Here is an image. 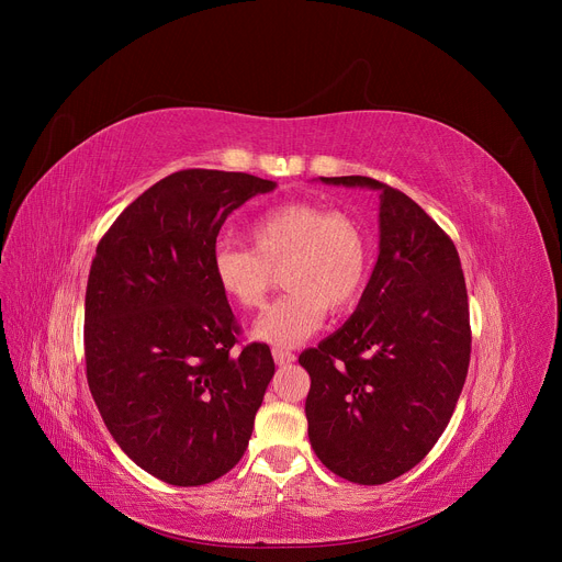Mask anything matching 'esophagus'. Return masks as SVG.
I'll list each match as a JSON object with an SVG mask.
<instances>
[{"label": "esophagus", "mask_w": 562, "mask_h": 562, "mask_svg": "<svg viewBox=\"0 0 562 562\" xmlns=\"http://www.w3.org/2000/svg\"><path fill=\"white\" fill-rule=\"evenodd\" d=\"M273 360H276L278 367H286V364L296 360V356H293V352L286 350V348H273Z\"/></svg>", "instance_id": "1"}]
</instances>
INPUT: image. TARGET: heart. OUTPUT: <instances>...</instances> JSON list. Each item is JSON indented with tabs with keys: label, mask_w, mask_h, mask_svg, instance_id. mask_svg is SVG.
<instances>
[{
	"label": "heart",
	"mask_w": 562,
	"mask_h": 562,
	"mask_svg": "<svg viewBox=\"0 0 562 562\" xmlns=\"http://www.w3.org/2000/svg\"><path fill=\"white\" fill-rule=\"evenodd\" d=\"M250 246L218 241L212 276L223 296L241 310L263 303L282 269V299L266 307L252 337L299 346L326 321L356 305L369 278V244L356 218L314 202H284L248 225Z\"/></svg>",
	"instance_id": "1"
}]
</instances>
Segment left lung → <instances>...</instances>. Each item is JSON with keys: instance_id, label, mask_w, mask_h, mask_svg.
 I'll return each instance as SVG.
<instances>
[{"instance_id": "8db88e82", "label": "left lung", "mask_w": 562, "mask_h": 562, "mask_svg": "<svg viewBox=\"0 0 562 562\" xmlns=\"http://www.w3.org/2000/svg\"><path fill=\"white\" fill-rule=\"evenodd\" d=\"M380 195L378 261L344 326L301 352L316 458L333 474L382 485L435 447L464 387L469 303L458 250L422 206L371 177H318Z\"/></svg>"}]
</instances>
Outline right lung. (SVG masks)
I'll use <instances>...</instances> for the list:
<instances>
[{
  "label": "right lung",
  "instance_id": "1",
  "mask_svg": "<svg viewBox=\"0 0 562 562\" xmlns=\"http://www.w3.org/2000/svg\"><path fill=\"white\" fill-rule=\"evenodd\" d=\"M278 184L180 170L138 195L95 250L86 286V378L113 439L155 479L195 487L241 460L276 373L271 348L234 350L212 276L225 218Z\"/></svg>",
  "mask_w": 562,
  "mask_h": 562
}]
</instances>
